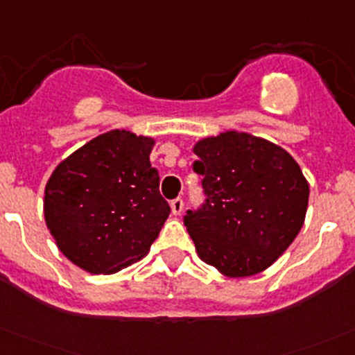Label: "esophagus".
Segmentation results:
<instances>
[{"label":"esophagus","instance_id":"1","mask_svg":"<svg viewBox=\"0 0 355 355\" xmlns=\"http://www.w3.org/2000/svg\"><path fill=\"white\" fill-rule=\"evenodd\" d=\"M183 207H184L183 198H174V200L171 202V211L174 216L181 214V212H183Z\"/></svg>","mask_w":355,"mask_h":355}]
</instances>
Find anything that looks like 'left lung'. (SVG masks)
Masks as SVG:
<instances>
[{
  "label": "left lung",
  "mask_w": 355,
  "mask_h": 355,
  "mask_svg": "<svg viewBox=\"0 0 355 355\" xmlns=\"http://www.w3.org/2000/svg\"><path fill=\"white\" fill-rule=\"evenodd\" d=\"M193 151L205 200L187 211L184 226L198 256L226 277L263 272L305 221L302 168L281 146L235 130L198 141Z\"/></svg>",
  "instance_id": "left-lung-1"
}]
</instances>
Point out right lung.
<instances>
[{
	"mask_svg": "<svg viewBox=\"0 0 355 355\" xmlns=\"http://www.w3.org/2000/svg\"><path fill=\"white\" fill-rule=\"evenodd\" d=\"M155 141L111 130L60 162L45 188V221L57 248L90 273H114L139 261L168 218Z\"/></svg>",
	"mask_w": 355,
	"mask_h": 355,
	"instance_id": "right-lung-1",
	"label": "right lung"
}]
</instances>
